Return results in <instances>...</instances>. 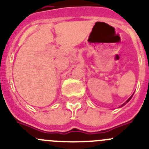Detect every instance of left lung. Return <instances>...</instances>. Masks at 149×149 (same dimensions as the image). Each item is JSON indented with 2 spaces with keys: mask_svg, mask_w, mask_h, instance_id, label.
<instances>
[{
  "mask_svg": "<svg viewBox=\"0 0 149 149\" xmlns=\"http://www.w3.org/2000/svg\"><path fill=\"white\" fill-rule=\"evenodd\" d=\"M133 95H134V93H133V94H132V95H131V97H130V98H129V99H128V100H127V101H126V102H125V103H123V104H122V105H121V106H119V108H120V107H122V106H124V105H126V103H127V102H129V101H130V100H131V98H132V96H133Z\"/></svg>",
  "mask_w": 149,
  "mask_h": 149,
  "instance_id": "obj_1",
  "label": "left lung"
}]
</instances>
